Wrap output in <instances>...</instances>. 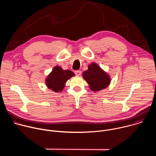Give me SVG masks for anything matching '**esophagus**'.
Returning <instances> with one entry per match:
<instances>
[{
    "mask_svg": "<svg viewBox=\"0 0 156 156\" xmlns=\"http://www.w3.org/2000/svg\"><path fill=\"white\" fill-rule=\"evenodd\" d=\"M75 73L76 74V76H80L81 74V72L80 70H77L75 72Z\"/></svg>",
    "mask_w": 156,
    "mask_h": 156,
    "instance_id": "1",
    "label": "esophagus"
}]
</instances>
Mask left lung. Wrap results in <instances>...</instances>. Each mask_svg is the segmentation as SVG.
Instances as JSON below:
<instances>
[{
	"label": "left lung",
	"mask_w": 156,
	"mask_h": 156,
	"mask_svg": "<svg viewBox=\"0 0 156 156\" xmlns=\"http://www.w3.org/2000/svg\"><path fill=\"white\" fill-rule=\"evenodd\" d=\"M82 76L89 84L90 90L94 92L104 90L111 81L110 75L95 62L88 65V69L83 73Z\"/></svg>",
	"instance_id": "1"
}]
</instances>
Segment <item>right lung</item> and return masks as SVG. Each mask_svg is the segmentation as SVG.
<instances>
[{
    "mask_svg": "<svg viewBox=\"0 0 156 156\" xmlns=\"http://www.w3.org/2000/svg\"><path fill=\"white\" fill-rule=\"evenodd\" d=\"M75 76V73L71 70H64L60 66L56 65L46 77L45 83L50 90L55 93L62 92L66 81Z\"/></svg>",
    "mask_w": 156,
    "mask_h": 156,
    "instance_id": "add662e5",
    "label": "right lung"
}]
</instances>
